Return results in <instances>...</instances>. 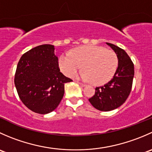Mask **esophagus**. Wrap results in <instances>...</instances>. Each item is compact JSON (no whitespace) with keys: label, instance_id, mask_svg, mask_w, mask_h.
<instances>
[{"label":"esophagus","instance_id":"esophagus-1","mask_svg":"<svg viewBox=\"0 0 152 152\" xmlns=\"http://www.w3.org/2000/svg\"><path fill=\"white\" fill-rule=\"evenodd\" d=\"M77 83L79 84V85H80V86H82V87H85V86H86L85 84H83V83H82V82H77Z\"/></svg>","mask_w":152,"mask_h":152}]
</instances>
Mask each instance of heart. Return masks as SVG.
<instances>
[{
  "label": "heart",
  "instance_id": "1",
  "mask_svg": "<svg viewBox=\"0 0 152 152\" xmlns=\"http://www.w3.org/2000/svg\"><path fill=\"white\" fill-rule=\"evenodd\" d=\"M61 70L67 76H72L83 65L85 70L76 77L94 85L107 83L114 76L118 67L115 52L96 45H85L74 49L71 53H63L59 59Z\"/></svg>",
  "mask_w": 152,
  "mask_h": 152
}]
</instances>
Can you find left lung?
<instances>
[{"label":"left lung","instance_id":"1","mask_svg":"<svg viewBox=\"0 0 152 152\" xmlns=\"http://www.w3.org/2000/svg\"><path fill=\"white\" fill-rule=\"evenodd\" d=\"M116 53L118 68L113 79L96 88L95 95L89 99L92 105L100 111H111L121 106L131 92L134 78V65L126 52L112 43L106 42Z\"/></svg>","mask_w":152,"mask_h":152}]
</instances>
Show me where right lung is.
Instances as JSON below:
<instances>
[{
    "mask_svg": "<svg viewBox=\"0 0 152 152\" xmlns=\"http://www.w3.org/2000/svg\"><path fill=\"white\" fill-rule=\"evenodd\" d=\"M54 45L45 44L31 49L17 66L15 85L18 96L31 111L45 115L60 103L65 84L71 79L60 72Z\"/></svg>",
    "mask_w": 152,
    "mask_h": 152,
    "instance_id": "1",
    "label": "right lung"
}]
</instances>
